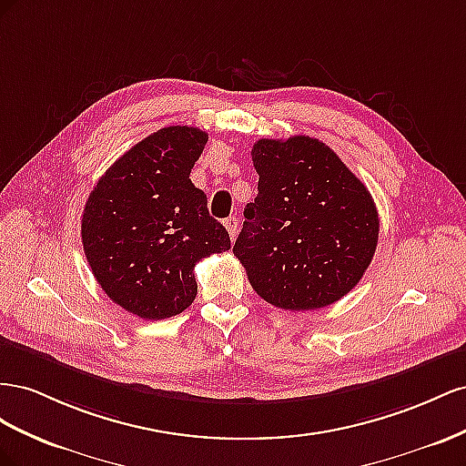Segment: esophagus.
Here are the masks:
<instances>
[{
	"label": "esophagus",
	"mask_w": 466,
	"mask_h": 466,
	"mask_svg": "<svg viewBox=\"0 0 466 466\" xmlns=\"http://www.w3.org/2000/svg\"><path fill=\"white\" fill-rule=\"evenodd\" d=\"M224 226H226V230H228V234H230V240H234V238L238 236V218L236 217L226 218Z\"/></svg>",
	"instance_id": "obj_1"
}]
</instances>
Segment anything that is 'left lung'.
Instances as JSON below:
<instances>
[{
	"label": "left lung",
	"instance_id": "left-lung-1",
	"mask_svg": "<svg viewBox=\"0 0 466 466\" xmlns=\"http://www.w3.org/2000/svg\"><path fill=\"white\" fill-rule=\"evenodd\" d=\"M258 197L234 244L248 281L277 309L316 310L361 281L379 242L369 189L310 137L261 138L251 148Z\"/></svg>",
	"mask_w": 466,
	"mask_h": 466
}]
</instances>
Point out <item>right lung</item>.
I'll use <instances>...</instances> for the list:
<instances>
[{
    "label": "right lung",
    "mask_w": 466,
    "mask_h": 466,
    "mask_svg": "<svg viewBox=\"0 0 466 466\" xmlns=\"http://www.w3.org/2000/svg\"><path fill=\"white\" fill-rule=\"evenodd\" d=\"M207 140L195 127L159 128L118 157L87 197L82 242L93 277L144 320L189 309L197 261L230 249L228 232L189 179Z\"/></svg>",
    "instance_id": "1"
}]
</instances>
